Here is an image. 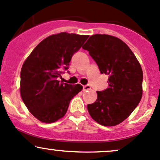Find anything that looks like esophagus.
Masks as SVG:
<instances>
[{
    "mask_svg": "<svg viewBox=\"0 0 160 160\" xmlns=\"http://www.w3.org/2000/svg\"><path fill=\"white\" fill-rule=\"evenodd\" d=\"M83 90H88L91 89V88H90V85L87 84V85H84V86H83Z\"/></svg>",
    "mask_w": 160,
    "mask_h": 160,
    "instance_id": "34e87169",
    "label": "esophagus"
}]
</instances>
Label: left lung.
<instances>
[{"label":"left lung","instance_id":"1","mask_svg":"<svg viewBox=\"0 0 160 160\" xmlns=\"http://www.w3.org/2000/svg\"><path fill=\"white\" fill-rule=\"evenodd\" d=\"M83 49L108 76V88L97 91L98 99L88 104L92 118L104 126H114L127 118L140 102L143 73L139 62L128 46L108 35H91Z\"/></svg>","mask_w":160,"mask_h":160}]
</instances>
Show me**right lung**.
<instances>
[{
    "label": "right lung",
    "mask_w": 160,
    "mask_h": 160,
    "mask_svg": "<svg viewBox=\"0 0 160 160\" xmlns=\"http://www.w3.org/2000/svg\"><path fill=\"white\" fill-rule=\"evenodd\" d=\"M88 37L67 32L50 35L23 63L21 96L28 111L40 122L52 123L63 117L71 99L83 89L80 84L62 83L59 78L68 70L72 56Z\"/></svg>",
    "instance_id": "1"
}]
</instances>
